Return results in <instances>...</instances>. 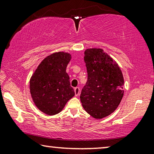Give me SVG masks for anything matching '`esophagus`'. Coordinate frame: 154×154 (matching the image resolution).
<instances>
[{
    "label": "esophagus",
    "instance_id": "34e87169",
    "mask_svg": "<svg viewBox=\"0 0 154 154\" xmlns=\"http://www.w3.org/2000/svg\"><path fill=\"white\" fill-rule=\"evenodd\" d=\"M74 91H75V96H79V93H80V89H79V88H78V87L75 88Z\"/></svg>",
    "mask_w": 154,
    "mask_h": 154
}]
</instances>
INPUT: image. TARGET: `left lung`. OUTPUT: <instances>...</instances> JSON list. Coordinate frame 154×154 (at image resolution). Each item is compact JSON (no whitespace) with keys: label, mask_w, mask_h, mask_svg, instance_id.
<instances>
[{"label":"left lung","mask_w":154,"mask_h":154,"mask_svg":"<svg viewBox=\"0 0 154 154\" xmlns=\"http://www.w3.org/2000/svg\"><path fill=\"white\" fill-rule=\"evenodd\" d=\"M88 80L80 94L85 111L96 119L109 116L124 96V77L120 68L102 49L84 52Z\"/></svg>","instance_id":"8db88e82"}]
</instances>
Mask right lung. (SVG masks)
<instances>
[{"mask_svg":"<svg viewBox=\"0 0 154 154\" xmlns=\"http://www.w3.org/2000/svg\"><path fill=\"white\" fill-rule=\"evenodd\" d=\"M71 55L63 51L48 56L38 65L30 81L33 102L40 111L49 116L60 112L75 96L66 72Z\"/></svg>","mask_w":154,"mask_h":154,"instance_id":"obj_1","label":"right lung"}]
</instances>
